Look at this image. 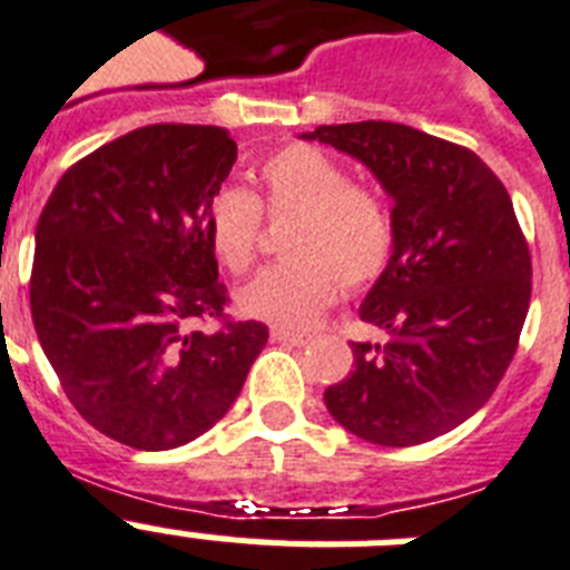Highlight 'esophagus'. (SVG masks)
<instances>
[{
  "instance_id": "obj_1",
  "label": "esophagus",
  "mask_w": 570,
  "mask_h": 570,
  "mask_svg": "<svg viewBox=\"0 0 570 570\" xmlns=\"http://www.w3.org/2000/svg\"><path fill=\"white\" fill-rule=\"evenodd\" d=\"M272 342L289 344V347H304V344L309 342V336H304V333H289V330L275 327V330H272Z\"/></svg>"
}]
</instances>
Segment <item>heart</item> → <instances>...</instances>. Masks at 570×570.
Wrapping results in <instances>:
<instances>
[{"mask_svg":"<svg viewBox=\"0 0 570 570\" xmlns=\"http://www.w3.org/2000/svg\"><path fill=\"white\" fill-rule=\"evenodd\" d=\"M261 194L223 188L205 208V237L226 272L243 275L261 243L263 214L286 223L284 255L252 277L237 307L272 327H309L347 289L376 284L396 246V223L380 194L353 185L333 156L309 145L272 153L257 170Z\"/></svg>","mask_w":570,"mask_h":570,"instance_id":"obj_1","label":"heart"}]
</instances>
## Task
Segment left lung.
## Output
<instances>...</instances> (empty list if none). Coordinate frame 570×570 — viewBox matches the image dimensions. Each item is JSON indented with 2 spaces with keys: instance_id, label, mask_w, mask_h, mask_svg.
I'll use <instances>...</instances> for the list:
<instances>
[{
  "instance_id": "obj_1",
  "label": "left lung",
  "mask_w": 570,
  "mask_h": 570,
  "mask_svg": "<svg viewBox=\"0 0 570 570\" xmlns=\"http://www.w3.org/2000/svg\"><path fill=\"white\" fill-rule=\"evenodd\" d=\"M304 138L347 153L394 199L396 246L362 301L385 342H353L324 391L356 438L417 446L470 420L499 389L530 307V248L510 194L475 153L405 124H330Z\"/></svg>"
}]
</instances>
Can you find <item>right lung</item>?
<instances>
[{
	"instance_id": "1",
	"label": "right lung",
	"mask_w": 570,
	"mask_h": 570,
	"mask_svg": "<svg viewBox=\"0 0 570 570\" xmlns=\"http://www.w3.org/2000/svg\"><path fill=\"white\" fill-rule=\"evenodd\" d=\"M234 161L223 127L150 124L75 161L40 214L33 330L80 417L124 446L161 452L208 432L269 338L226 315L205 237ZM205 317L220 330L196 331Z\"/></svg>"
}]
</instances>
